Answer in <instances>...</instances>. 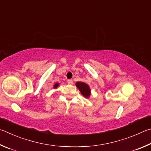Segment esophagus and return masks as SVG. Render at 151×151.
Listing matches in <instances>:
<instances>
[{"label":"esophagus","instance_id":"34e87169","mask_svg":"<svg viewBox=\"0 0 151 151\" xmlns=\"http://www.w3.org/2000/svg\"><path fill=\"white\" fill-rule=\"evenodd\" d=\"M68 83L70 84V85H72V84L73 83V81L72 80H68Z\"/></svg>","mask_w":151,"mask_h":151}]
</instances>
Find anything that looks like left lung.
Masks as SVG:
<instances>
[{
    "label": "left lung",
    "instance_id": "8db88e82",
    "mask_svg": "<svg viewBox=\"0 0 151 151\" xmlns=\"http://www.w3.org/2000/svg\"><path fill=\"white\" fill-rule=\"evenodd\" d=\"M76 86L80 89L81 94L84 97H89L90 96V89H89L88 85H87L86 83L83 82H77L76 83Z\"/></svg>",
    "mask_w": 151,
    "mask_h": 151
}]
</instances>
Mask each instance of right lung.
Returning <instances> with one entry per match:
<instances>
[{"mask_svg": "<svg viewBox=\"0 0 151 151\" xmlns=\"http://www.w3.org/2000/svg\"><path fill=\"white\" fill-rule=\"evenodd\" d=\"M58 86H59V83H55V85H54V88H56Z\"/></svg>", "mask_w": 151, "mask_h": 151, "instance_id": "right-lung-1", "label": "right lung"}]
</instances>
